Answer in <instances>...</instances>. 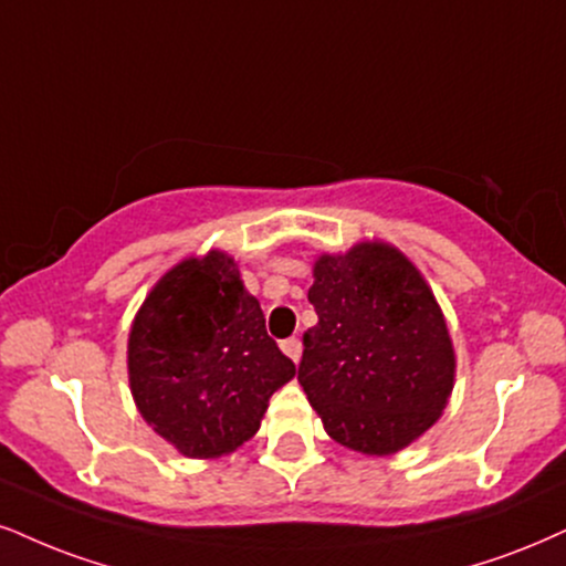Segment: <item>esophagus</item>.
Segmentation results:
<instances>
[{
	"instance_id": "1",
	"label": "esophagus",
	"mask_w": 566,
	"mask_h": 566,
	"mask_svg": "<svg viewBox=\"0 0 566 566\" xmlns=\"http://www.w3.org/2000/svg\"><path fill=\"white\" fill-rule=\"evenodd\" d=\"M281 348H283V354L289 359L298 361V357H302V340H298V338H285L283 344H281Z\"/></svg>"
}]
</instances>
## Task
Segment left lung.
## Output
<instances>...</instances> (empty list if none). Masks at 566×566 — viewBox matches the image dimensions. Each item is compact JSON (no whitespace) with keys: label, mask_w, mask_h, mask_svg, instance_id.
<instances>
[{"label":"left lung","mask_w":566,"mask_h":566,"mask_svg":"<svg viewBox=\"0 0 566 566\" xmlns=\"http://www.w3.org/2000/svg\"><path fill=\"white\" fill-rule=\"evenodd\" d=\"M298 382L333 441L388 457L436 424L453 390V346L420 270L361 241L315 262Z\"/></svg>","instance_id":"8db88e82"}]
</instances>
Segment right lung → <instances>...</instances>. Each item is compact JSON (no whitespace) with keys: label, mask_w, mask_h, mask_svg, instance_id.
<instances>
[{"label":"right lung","mask_w":566,"mask_h":566,"mask_svg":"<svg viewBox=\"0 0 566 566\" xmlns=\"http://www.w3.org/2000/svg\"><path fill=\"white\" fill-rule=\"evenodd\" d=\"M294 375L239 264L222 251L167 270L130 325V394L184 457L214 459L247 443L270 396Z\"/></svg>","instance_id":"obj_1"}]
</instances>
